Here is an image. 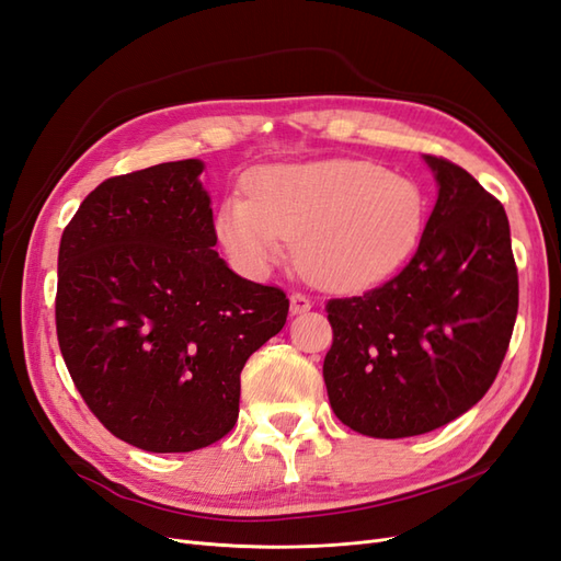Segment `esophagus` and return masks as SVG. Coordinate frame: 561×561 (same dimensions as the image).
<instances>
[{"instance_id": "obj_1", "label": "esophagus", "mask_w": 561, "mask_h": 561, "mask_svg": "<svg viewBox=\"0 0 561 561\" xmlns=\"http://www.w3.org/2000/svg\"><path fill=\"white\" fill-rule=\"evenodd\" d=\"M311 311V299L301 293H293L290 295V313L299 316V313H307Z\"/></svg>"}]
</instances>
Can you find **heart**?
<instances>
[{"mask_svg": "<svg viewBox=\"0 0 561 561\" xmlns=\"http://www.w3.org/2000/svg\"><path fill=\"white\" fill-rule=\"evenodd\" d=\"M248 196L217 210L215 233L250 276H264L297 241V262L316 285L363 293L396 274L419 248L426 198L416 182L358 159L268 165Z\"/></svg>", "mask_w": 561, "mask_h": 561, "instance_id": "1", "label": "heart"}]
</instances>
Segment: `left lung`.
Returning a JSON list of instances; mask_svg holds the SVG:
<instances>
[{"label": "left lung", "instance_id": "1", "mask_svg": "<svg viewBox=\"0 0 561 561\" xmlns=\"http://www.w3.org/2000/svg\"><path fill=\"white\" fill-rule=\"evenodd\" d=\"M423 161L437 201L412 262L363 297L328 301V398L339 421L369 437L423 435L466 414L494 383L517 318L501 201L461 165Z\"/></svg>", "mask_w": 561, "mask_h": 561}]
</instances>
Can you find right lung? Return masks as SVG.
<instances>
[{"label": "right lung", "mask_w": 561, "mask_h": 561, "mask_svg": "<svg viewBox=\"0 0 561 561\" xmlns=\"http://www.w3.org/2000/svg\"><path fill=\"white\" fill-rule=\"evenodd\" d=\"M203 161L110 178L58 252L56 330L89 410L124 443L208 447L239 419L241 369L285 325L278 287L219 257Z\"/></svg>", "instance_id": "add662e5"}]
</instances>
